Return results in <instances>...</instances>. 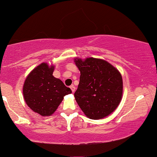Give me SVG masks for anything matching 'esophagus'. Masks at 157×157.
<instances>
[{
  "mask_svg": "<svg viewBox=\"0 0 157 157\" xmlns=\"http://www.w3.org/2000/svg\"><path fill=\"white\" fill-rule=\"evenodd\" d=\"M70 88H71V90H72V93H75V89H76V88H75V87L74 86V85H71V86H70Z\"/></svg>",
  "mask_w": 157,
  "mask_h": 157,
  "instance_id": "esophagus-1",
  "label": "esophagus"
}]
</instances>
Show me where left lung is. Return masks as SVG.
<instances>
[{
    "instance_id": "left-lung-1",
    "label": "left lung",
    "mask_w": 157,
    "mask_h": 157,
    "mask_svg": "<svg viewBox=\"0 0 157 157\" xmlns=\"http://www.w3.org/2000/svg\"><path fill=\"white\" fill-rule=\"evenodd\" d=\"M80 72L75 100L87 117L101 120L114 112L122 98V75L101 59L75 58Z\"/></svg>"
}]
</instances>
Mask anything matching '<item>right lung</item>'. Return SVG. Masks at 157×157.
<instances>
[{"mask_svg":"<svg viewBox=\"0 0 157 157\" xmlns=\"http://www.w3.org/2000/svg\"><path fill=\"white\" fill-rule=\"evenodd\" d=\"M55 67L43 62L29 72L23 85L26 104L33 112L43 117L52 115L64 96L72 93L62 81L53 77Z\"/></svg>","mask_w":157,"mask_h":157,"instance_id":"1","label":"right lung"}]
</instances>
